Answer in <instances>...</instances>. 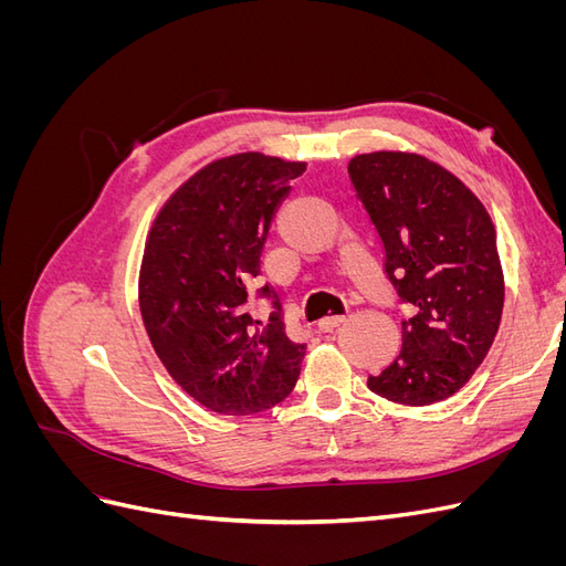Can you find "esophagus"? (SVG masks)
<instances>
[{
    "mask_svg": "<svg viewBox=\"0 0 566 566\" xmlns=\"http://www.w3.org/2000/svg\"><path fill=\"white\" fill-rule=\"evenodd\" d=\"M339 323H345V316H325V318L318 321V331L321 333H331V331L337 328Z\"/></svg>",
    "mask_w": 566,
    "mask_h": 566,
    "instance_id": "34e87169",
    "label": "esophagus"
}]
</instances>
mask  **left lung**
I'll return each instance as SVG.
<instances>
[{"instance_id":"left-lung-1","label":"left lung","mask_w":566,"mask_h":566,"mask_svg":"<svg viewBox=\"0 0 566 566\" xmlns=\"http://www.w3.org/2000/svg\"><path fill=\"white\" fill-rule=\"evenodd\" d=\"M349 177L385 248V273L416 316L401 352L368 387L403 406H430L465 387L499 333L505 279L495 227L470 188L418 153L378 150Z\"/></svg>"}]
</instances>
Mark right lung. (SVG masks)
Listing matches in <instances>:
<instances>
[{
  "mask_svg": "<svg viewBox=\"0 0 566 566\" xmlns=\"http://www.w3.org/2000/svg\"><path fill=\"white\" fill-rule=\"evenodd\" d=\"M304 169L264 153L214 160L177 188L146 238L144 328L172 380L214 413H262L300 378L306 345L285 335L279 314H250L248 285L271 217Z\"/></svg>",
  "mask_w": 566,
  "mask_h": 566,
  "instance_id": "1",
  "label": "right lung"
}]
</instances>
